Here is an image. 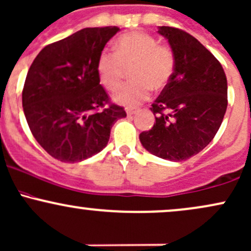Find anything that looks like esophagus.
Masks as SVG:
<instances>
[{
	"label": "esophagus",
	"mask_w": 251,
	"mask_h": 251,
	"mask_svg": "<svg viewBox=\"0 0 251 251\" xmlns=\"http://www.w3.org/2000/svg\"><path fill=\"white\" fill-rule=\"evenodd\" d=\"M137 112H138V109L136 108H126V113H127V115H133L136 114Z\"/></svg>",
	"instance_id": "34e87169"
}]
</instances>
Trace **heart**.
<instances>
[{
	"label": "heart",
	"instance_id": "b5f03b06",
	"mask_svg": "<svg viewBox=\"0 0 251 251\" xmlns=\"http://www.w3.org/2000/svg\"><path fill=\"white\" fill-rule=\"evenodd\" d=\"M133 81L121 84L113 99L123 106H137L150 96L151 88L159 90L168 84L175 69V54L148 33H128L118 39L114 50L104 49L98 59L100 82L107 89L120 83L125 68H131Z\"/></svg>",
	"mask_w": 251,
	"mask_h": 251
}]
</instances>
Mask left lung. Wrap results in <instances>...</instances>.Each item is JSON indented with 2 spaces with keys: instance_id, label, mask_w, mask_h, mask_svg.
<instances>
[{
  "instance_id": "left-lung-1",
  "label": "left lung",
  "mask_w": 251,
  "mask_h": 251,
  "mask_svg": "<svg viewBox=\"0 0 251 251\" xmlns=\"http://www.w3.org/2000/svg\"><path fill=\"white\" fill-rule=\"evenodd\" d=\"M175 54V69L151 104L156 123L139 134L149 152L181 162L214 138L227 107V81L219 60L199 40L175 27L162 26Z\"/></svg>"
}]
</instances>
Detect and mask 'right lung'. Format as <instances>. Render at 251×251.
<instances>
[{
  "mask_svg": "<svg viewBox=\"0 0 251 251\" xmlns=\"http://www.w3.org/2000/svg\"><path fill=\"white\" fill-rule=\"evenodd\" d=\"M117 26L92 27L45 46L33 60L23 107L33 137L62 162L75 163L106 147L111 128L126 117L100 84L98 59Z\"/></svg>",
  "mask_w": 251,
  "mask_h": 251,
  "instance_id": "obj_1",
  "label": "right lung"
}]
</instances>
